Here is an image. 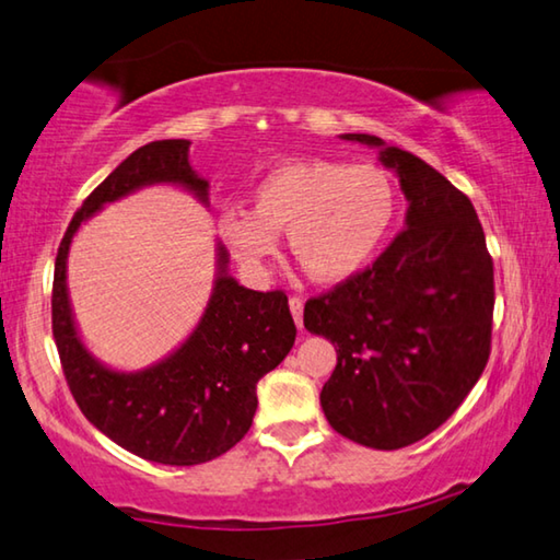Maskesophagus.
<instances>
[{"label":"esophagus","mask_w":560,"mask_h":560,"mask_svg":"<svg viewBox=\"0 0 560 560\" xmlns=\"http://www.w3.org/2000/svg\"><path fill=\"white\" fill-rule=\"evenodd\" d=\"M289 308H291V316H294L296 326H299V328L304 326V299L291 296V299H289Z\"/></svg>","instance_id":"esophagus-1"}]
</instances>
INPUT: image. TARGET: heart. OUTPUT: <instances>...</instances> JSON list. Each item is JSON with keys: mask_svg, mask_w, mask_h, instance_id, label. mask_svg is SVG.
Here are the masks:
<instances>
[{"mask_svg": "<svg viewBox=\"0 0 560 560\" xmlns=\"http://www.w3.org/2000/svg\"><path fill=\"white\" fill-rule=\"evenodd\" d=\"M396 189L384 168L304 159L271 168L256 184L252 211L229 209L219 234L248 273L261 277L289 234L294 259L322 283L357 277L384 244Z\"/></svg>", "mask_w": 560, "mask_h": 560, "instance_id": "heart-1", "label": "heart"}]
</instances>
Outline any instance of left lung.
Segmentation results:
<instances>
[{
    "instance_id": "obj_1",
    "label": "left lung",
    "mask_w": 560,
    "mask_h": 560,
    "mask_svg": "<svg viewBox=\"0 0 560 560\" xmlns=\"http://www.w3.org/2000/svg\"><path fill=\"white\" fill-rule=\"evenodd\" d=\"M398 176L406 229L366 271L306 301V331L336 346L322 388L326 421L341 436L396 451L429 436L481 378L491 353L493 261L476 209L446 176L371 135Z\"/></svg>"
}]
</instances>
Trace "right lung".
<instances>
[{
	"instance_id": "1",
	"label": "right lung",
	"mask_w": 560,
	"mask_h": 560,
	"mask_svg": "<svg viewBox=\"0 0 560 560\" xmlns=\"http://www.w3.org/2000/svg\"><path fill=\"white\" fill-rule=\"evenodd\" d=\"M189 139L139 147L89 194L61 238L51 289V331L67 384L86 421L129 454L164 466H197L226 454L252 429L256 384L287 359L296 326L283 291H252L229 273L217 242L214 289L194 331L162 361L139 371L102 363L79 334L67 259L84 221L144 186L168 184L209 207V182L189 164Z\"/></svg>"
}]
</instances>
